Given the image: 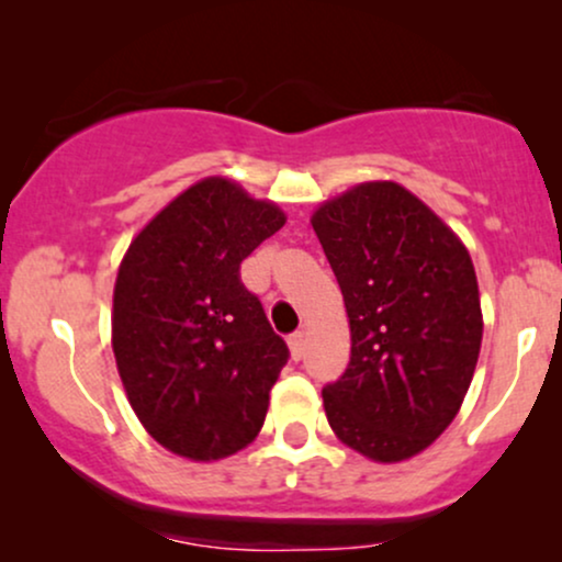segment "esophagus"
<instances>
[{
    "mask_svg": "<svg viewBox=\"0 0 562 562\" xmlns=\"http://www.w3.org/2000/svg\"><path fill=\"white\" fill-rule=\"evenodd\" d=\"M288 344H290V353H293V359H301L303 351H306V335H303L301 330L293 333L288 338Z\"/></svg>",
    "mask_w": 562,
    "mask_h": 562,
    "instance_id": "34e87169",
    "label": "esophagus"
}]
</instances>
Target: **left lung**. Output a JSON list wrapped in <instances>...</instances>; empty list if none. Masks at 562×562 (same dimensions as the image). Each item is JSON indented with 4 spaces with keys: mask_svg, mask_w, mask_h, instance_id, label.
Instances as JSON below:
<instances>
[{
    "mask_svg": "<svg viewBox=\"0 0 562 562\" xmlns=\"http://www.w3.org/2000/svg\"><path fill=\"white\" fill-rule=\"evenodd\" d=\"M344 293L351 362L322 389L346 447L398 462L454 420L481 351V301L465 245L396 182H367L312 216Z\"/></svg>",
    "mask_w": 562,
    "mask_h": 562,
    "instance_id": "left-lung-1",
    "label": "left lung"
}]
</instances>
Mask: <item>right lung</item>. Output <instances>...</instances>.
I'll list each match as a JSON object with an SVG mask.
<instances>
[{
    "label": "right lung",
    "instance_id": "1",
    "mask_svg": "<svg viewBox=\"0 0 562 562\" xmlns=\"http://www.w3.org/2000/svg\"><path fill=\"white\" fill-rule=\"evenodd\" d=\"M285 224L227 179L192 184L128 245L113 293V353L147 434L190 460L248 447L288 346L240 263Z\"/></svg>",
    "mask_w": 562,
    "mask_h": 562
}]
</instances>
